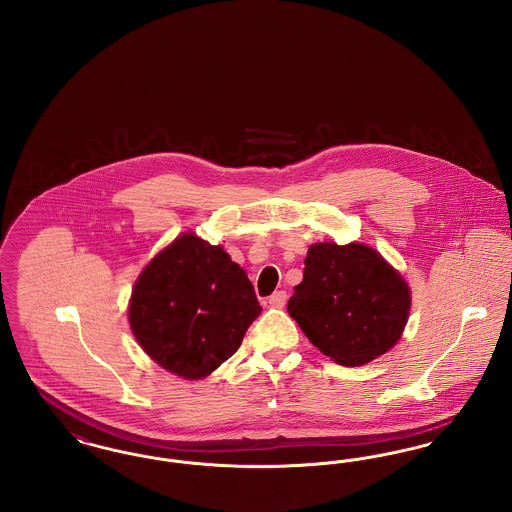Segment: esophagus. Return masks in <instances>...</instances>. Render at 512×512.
Instances as JSON below:
<instances>
[{
  "instance_id": "34e87169",
  "label": "esophagus",
  "mask_w": 512,
  "mask_h": 512,
  "mask_svg": "<svg viewBox=\"0 0 512 512\" xmlns=\"http://www.w3.org/2000/svg\"><path fill=\"white\" fill-rule=\"evenodd\" d=\"M286 299H288V295L284 290H280V292H274L268 297V305L274 307V309H282L286 305Z\"/></svg>"
}]
</instances>
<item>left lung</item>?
I'll use <instances>...</instances> for the list:
<instances>
[{"mask_svg": "<svg viewBox=\"0 0 512 512\" xmlns=\"http://www.w3.org/2000/svg\"><path fill=\"white\" fill-rule=\"evenodd\" d=\"M288 313L326 357L361 366L401 338L411 290L372 247L322 242L309 247L303 280L293 288Z\"/></svg>", "mask_w": 512, "mask_h": 512, "instance_id": "left-lung-1", "label": "left lung"}]
</instances>
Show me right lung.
<instances>
[{"mask_svg":"<svg viewBox=\"0 0 512 512\" xmlns=\"http://www.w3.org/2000/svg\"><path fill=\"white\" fill-rule=\"evenodd\" d=\"M261 305L244 268L194 232L159 251L138 276L128 320L147 355L176 376L199 380L242 345Z\"/></svg>","mask_w":512,"mask_h":512,"instance_id":"1","label":"right lung"}]
</instances>
